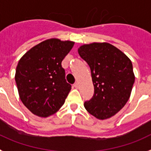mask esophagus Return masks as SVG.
<instances>
[{"label": "esophagus", "mask_w": 151, "mask_h": 151, "mask_svg": "<svg viewBox=\"0 0 151 151\" xmlns=\"http://www.w3.org/2000/svg\"><path fill=\"white\" fill-rule=\"evenodd\" d=\"M73 86H74L75 88H76V89H78V83H76L74 85H73Z\"/></svg>", "instance_id": "34e87169"}]
</instances>
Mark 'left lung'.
Masks as SVG:
<instances>
[{
	"instance_id": "obj_1",
	"label": "left lung",
	"mask_w": 151,
	"mask_h": 151,
	"mask_svg": "<svg viewBox=\"0 0 151 151\" xmlns=\"http://www.w3.org/2000/svg\"><path fill=\"white\" fill-rule=\"evenodd\" d=\"M78 52L90 67L94 86V95L85 108L96 119H109L129 99L135 81L131 60L107 42L84 44Z\"/></svg>"
}]
</instances>
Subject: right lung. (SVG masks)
<instances>
[{
  "instance_id": "add662e5",
  "label": "right lung",
  "mask_w": 151,
  "mask_h": 151,
  "mask_svg": "<svg viewBox=\"0 0 151 151\" xmlns=\"http://www.w3.org/2000/svg\"><path fill=\"white\" fill-rule=\"evenodd\" d=\"M74 44L68 40L49 38L20 58L15 73L18 94L34 115L48 117L65 103L72 86L65 78L62 62Z\"/></svg>"
}]
</instances>
